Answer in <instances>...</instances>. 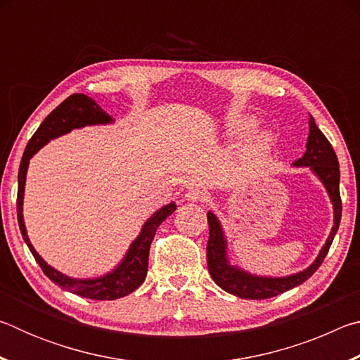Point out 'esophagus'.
<instances>
[{"label":"esophagus","instance_id":"1","mask_svg":"<svg viewBox=\"0 0 360 360\" xmlns=\"http://www.w3.org/2000/svg\"><path fill=\"white\" fill-rule=\"evenodd\" d=\"M186 200L187 202H192V203H203L206 200L210 198V193L205 191L202 187H191L188 191L186 192Z\"/></svg>","mask_w":360,"mask_h":360}]
</instances>
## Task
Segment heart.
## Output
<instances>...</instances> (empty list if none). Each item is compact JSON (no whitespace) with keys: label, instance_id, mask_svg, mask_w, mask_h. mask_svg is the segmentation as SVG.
<instances>
[{"label":"heart","instance_id":"b5f03b06","mask_svg":"<svg viewBox=\"0 0 360 360\" xmlns=\"http://www.w3.org/2000/svg\"><path fill=\"white\" fill-rule=\"evenodd\" d=\"M257 125L254 117L251 115H243V117H236L229 124V131L231 136H241L246 135V133L251 131L254 127ZM271 144V136L268 133H260V135L255 136L252 139L251 146H249V150L257 154V152H264L265 149H268V146Z\"/></svg>","mask_w":360,"mask_h":360}]
</instances>
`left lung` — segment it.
Returning a JSON list of instances; mask_svg holds the SVG:
<instances>
[{
    "label": "left lung",
    "mask_w": 360,
    "mask_h": 360,
    "mask_svg": "<svg viewBox=\"0 0 360 360\" xmlns=\"http://www.w3.org/2000/svg\"><path fill=\"white\" fill-rule=\"evenodd\" d=\"M294 167H309L311 172L318 176L322 184L326 186L328 197L333 205V227L330 235L322 246L321 252L316 260L309 265L307 270L295 275L284 276V278H265L255 276L251 273H246L238 266L230 265L227 259V241H225L221 222L217 217L208 212V224H210V240L206 245V259H208V270L211 278L219 288L224 289L229 294H233L240 298H251V300H264V298H271L285 290H290L300 285L302 283L313 275L322 265L326 255L330 249L332 241L337 235L341 221V198H340V167L338 158L332 144L324 136L314 119L309 115V135L307 141V152L302 158L294 162Z\"/></svg>",
    "instance_id": "obj_1"
}]
</instances>
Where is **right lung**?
<instances>
[{"label":"right lung","mask_w":360,"mask_h":360,"mask_svg":"<svg viewBox=\"0 0 360 360\" xmlns=\"http://www.w3.org/2000/svg\"><path fill=\"white\" fill-rule=\"evenodd\" d=\"M112 117L106 114L90 96L84 94H75L66 98L63 103L53 109V111L42 120L39 129L36 130L32 139L28 141L25 152H23L20 168H19V191H17V221L22 231L23 240L32 251L34 260L44 271V275L65 290H70L72 294L81 295L92 300H115V298L125 297L131 294L144 283L148 275V262H149V248L154 240L157 229L165 219L173 214L176 205L172 202L167 206L154 212L148 221L144 222L141 231L136 236V240L131 243L125 257L122 259L117 268H114L111 273L105 276L94 279H75L57 271L56 268L47 265L42 260L41 255L34 251L32 243L28 240L25 222H23L22 206H23V192H25V179L30 158L38 152L42 146L47 144L51 139L58 138L70 133L75 129H81L85 125H98V124H111Z\"/></svg>","instance_id":"obj_1"}]
</instances>
